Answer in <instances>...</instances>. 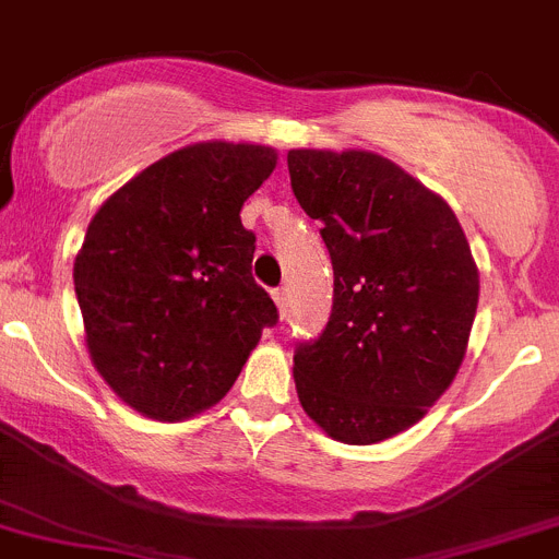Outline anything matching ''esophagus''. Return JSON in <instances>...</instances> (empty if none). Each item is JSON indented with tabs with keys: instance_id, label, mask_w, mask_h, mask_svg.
Here are the masks:
<instances>
[{
	"instance_id": "obj_1",
	"label": "esophagus",
	"mask_w": 559,
	"mask_h": 559,
	"mask_svg": "<svg viewBox=\"0 0 559 559\" xmlns=\"http://www.w3.org/2000/svg\"><path fill=\"white\" fill-rule=\"evenodd\" d=\"M275 298V306H278L281 317H286V309H289V292H286V286H281V289L273 292Z\"/></svg>"
}]
</instances>
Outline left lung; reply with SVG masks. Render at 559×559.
Segmentation results:
<instances>
[{
  "label": "left lung",
  "mask_w": 559,
  "mask_h": 559,
  "mask_svg": "<svg viewBox=\"0 0 559 559\" xmlns=\"http://www.w3.org/2000/svg\"><path fill=\"white\" fill-rule=\"evenodd\" d=\"M286 164L334 267L329 325L295 350L300 406L334 440L381 442L454 381L479 270L451 205L390 158L289 150Z\"/></svg>",
  "instance_id": "obj_1"
}]
</instances>
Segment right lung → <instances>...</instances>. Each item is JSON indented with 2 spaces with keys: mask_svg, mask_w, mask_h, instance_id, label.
<instances>
[{
  "mask_svg": "<svg viewBox=\"0 0 559 559\" xmlns=\"http://www.w3.org/2000/svg\"><path fill=\"white\" fill-rule=\"evenodd\" d=\"M264 144L175 150L110 194L74 259V292L94 367L155 420L217 404L261 331L278 323L253 281L245 200L273 175Z\"/></svg>",
  "mask_w": 559,
  "mask_h": 559,
  "instance_id": "add662e5",
  "label": "right lung"
}]
</instances>
